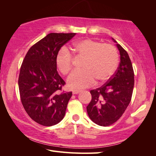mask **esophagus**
I'll list each match as a JSON object with an SVG mask.
<instances>
[{
	"mask_svg": "<svg viewBox=\"0 0 156 156\" xmlns=\"http://www.w3.org/2000/svg\"><path fill=\"white\" fill-rule=\"evenodd\" d=\"M80 92V90H73V91H72V94H78Z\"/></svg>",
	"mask_w": 156,
	"mask_h": 156,
	"instance_id": "1",
	"label": "esophagus"
}]
</instances>
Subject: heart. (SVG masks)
Masks as SVG:
<instances>
[{
  "mask_svg": "<svg viewBox=\"0 0 156 156\" xmlns=\"http://www.w3.org/2000/svg\"><path fill=\"white\" fill-rule=\"evenodd\" d=\"M77 57L84 58V69L76 70L69 76L67 83L71 89H82L98 82L108 80L118 64L117 49L109 44H101L91 39L76 41L73 46ZM74 58L67 48H63L56 56V65L62 74L67 75L73 69Z\"/></svg>",
  "mask_w": 156,
  "mask_h": 156,
  "instance_id": "b5f03b06",
  "label": "heart"
}]
</instances>
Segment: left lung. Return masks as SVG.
<instances>
[{
    "label": "left lung",
    "mask_w": 156,
    "mask_h": 156,
    "mask_svg": "<svg viewBox=\"0 0 156 156\" xmlns=\"http://www.w3.org/2000/svg\"><path fill=\"white\" fill-rule=\"evenodd\" d=\"M115 42L117 43L114 39ZM120 63L115 74L101 87L90 91L92 99L87 107L89 117L100 126L107 127L119 120L131 100L134 87V72L129 56L122 46Z\"/></svg>",
    "instance_id": "left-lung-1"
}]
</instances>
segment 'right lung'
<instances>
[{"mask_svg":"<svg viewBox=\"0 0 156 156\" xmlns=\"http://www.w3.org/2000/svg\"><path fill=\"white\" fill-rule=\"evenodd\" d=\"M75 35L48 34L31 46L23 61L18 80L20 98L28 115L41 125H56L64 117L72 93L61 92L66 82L57 71L56 56Z\"/></svg>","mask_w":156,"mask_h":156,"instance_id":"1","label":"right lung"}]
</instances>
